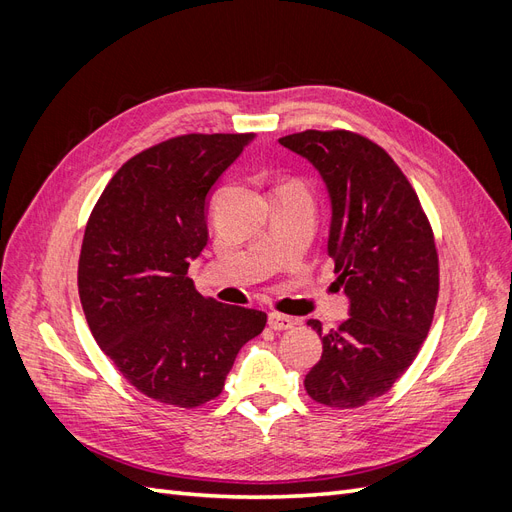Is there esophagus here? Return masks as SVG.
I'll use <instances>...</instances> for the list:
<instances>
[{
  "mask_svg": "<svg viewBox=\"0 0 512 512\" xmlns=\"http://www.w3.org/2000/svg\"><path fill=\"white\" fill-rule=\"evenodd\" d=\"M294 322L290 316H284V314H269V327L273 329V331H288V329H292L294 327Z\"/></svg>",
  "mask_w": 512,
  "mask_h": 512,
  "instance_id": "esophagus-1",
  "label": "esophagus"
}]
</instances>
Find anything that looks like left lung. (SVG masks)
I'll return each mask as SVG.
<instances>
[{
    "mask_svg": "<svg viewBox=\"0 0 512 512\" xmlns=\"http://www.w3.org/2000/svg\"><path fill=\"white\" fill-rule=\"evenodd\" d=\"M280 145L312 164L331 198L327 252L350 301V318L322 331L320 361L305 391L329 408H359L412 365L438 301V252L427 215L393 158L346 130H305Z\"/></svg>",
    "mask_w": 512,
    "mask_h": 512,
    "instance_id": "obj_1",
    "label": "left lung"
}]
</instances>
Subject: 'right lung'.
I'll return each instance as SVG.
<instances>
[{
	"label": "right lung",
	"mask_w": 512,
	"mask_h": 512,
	"mask_svg": "<svg viewBox=\"0 0 512 512\" xmlns=\"http://www.w3.org/2000/svg\"><path fill=\"white\" fill-rule=\"evenodd\" d=\"M254 134H185L108 181L85 228L79 294L91 335L132 386L179 408L215 399L267 314L196 292L209 192Z\"/></svg>",
	"instance_id": "add662e5"
}]
</instances>
